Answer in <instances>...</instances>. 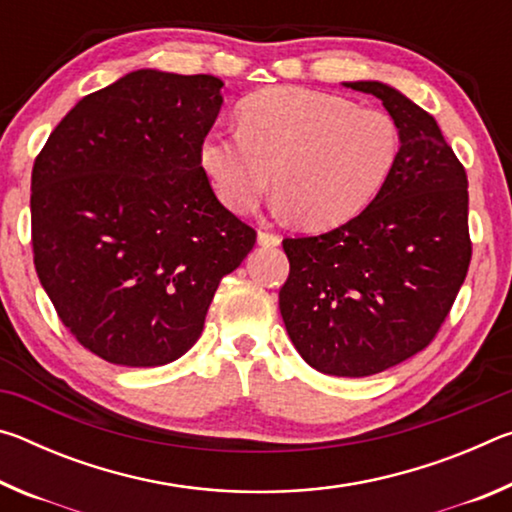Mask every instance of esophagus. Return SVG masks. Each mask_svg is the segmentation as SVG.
<instances>
[{"mask_svg":"<svg viewBox=\"0 0 512 512\" xmlns=\"http://www.w3.org/2000/svg\"><path fill=\"white\" fill-rule=\"evenodd\" d=\"M257 241H259V244H262V246H280L282 237L275 235V232L259 230V232H257Z\"/></svg>","mask_w":512,"mask_h":512,"instance_id":"1","label":"esophagus"}]
</instances>
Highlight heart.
Wrapping results in <instances>:
<instances>
[{"label": "heart", "instance_id": "obj_1", "mask_svg": "<svg viewBox=\"0 0 512 512\" xmlns=\"http://www.w3.org/2000/svg\"><path fill=\"white\" fill-rule=\"evenodd\" d=\"M239 126L207 133L198 149L216 196L232 212H253L273 178L280 207L309 228L363 210L391 176L402 144L386 110L293 85L246 99Z\"/></svg>", "mask_w": 512, "mask_h": 512}]
</instances>
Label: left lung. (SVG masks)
<instances>
[{
  "mask_svg": "<svg viewBox=\"0 0 512 512\" xmlns=\"http://www.w3.org/2000/svg\"><path fill=\"white\" fill-rule=\"evenodd\" d=\"M372 94L400 128V155L359 216L316 237L284 239L280 314L311 368L368 377L427 348L472 259L467 176L427 110L379 81Z\"/></svg>",
  "mask_w": 512,
  "mask_h": 512,
  "instance_id": "left-lung-1",
  "label": "left lung"
}]
</instances>
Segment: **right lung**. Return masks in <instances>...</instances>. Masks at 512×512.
I'll return each mask as SVG.
<instances>
[{"label": "right lung", "instance_id": "add662e5", "mask_svg": "<svg viewBox=\"0 0 512 512\" xmlns=\"http://www.w3.org/2000/svg\"><path fill=\"white\" fill-rule=\"evenodd\" d=\"M221 88L210 74L137 69L76 103L33 164L40 284L74 339L108 363L183 357L221 277L255 246L198 160Z\"/></svg>", "mask_w": 512, "mask_h": 512}]
</instances>
